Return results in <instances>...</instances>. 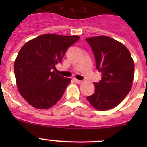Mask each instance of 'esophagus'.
<instances>
[{
	"label": "esophagus",
	"mask_w": 147,
	"mask_h": 147,
	"mask_svg": "<svg viewBox=\"0 0 147 147\" xmlns=\"http://www.w3.org/2000/svg\"><path fill=\"white\" fill-rule=\"evenodd\" d=\"M74 81L76 83H77V84H81V83L82 82V81H81V80H76V79H74Z\"/></svg>",
	"instance_id": "obj_1"
}]
</instances>
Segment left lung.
Returning <instances> with one entry per match:
<instances>
[{
    "label": "left lung",
    "mask_w": 147,
    "mask_h": 147,
    "mask_svg": "<svg viewBox=\"0 0 147 147\" xmlns=\"http://www.w3.org/2000/svg\"><path fill=\"white\" fill-rule=\"evenodd\" d=\"M94 54L96 68L102 80L95 82V92L87 97L89 103L98 110L116 107L132 88L134 62L124 44L107 36L85 39Z\"/></svg>",
    "instance_id": "obj_1"
}]
</instances>
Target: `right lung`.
I'll return each instance as SVG.
<instances>
[{"mask_svg": "<svg viewBox=\"0 0 147 147\" xmlns=\"http://www.w3.org/2000/svg\"><path fill=\"white\" fill-rule=\"evenodd\" d=\"M79 36L54 34L40 35L23 45L14 64L18 91L37 109H48L57 104L71 82L54 72L68 48Z\"/></svg>", "mask_w": 147, "mask_h": 147, "instance_id": "right-lung-1", "label": "right lung"}]
</instances>
